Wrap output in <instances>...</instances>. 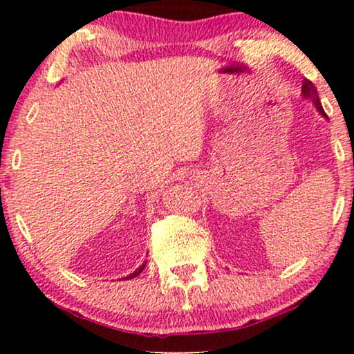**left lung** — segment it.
<instances>
[{
    "label": "left lung",
    "mask_w": 354,
    "mask_h": 354,
    "mask_svg": "<svg viewBox=\"0 0 354 354\" xmlns=\"http://www.w3.org/2000/svg\"><path fill=\"white\" fill-rule=\"evenodd\" d=\"M301 95L304 100H310L313 103V106L318 109V113L323 118H328L326 113H324L323 106H321V101H319V96H318V91H316L315 84L311 83V81L308 80H303V88H301Z\"/></svg>",
    "instance_id": "8db88e82"
}]
</instances>
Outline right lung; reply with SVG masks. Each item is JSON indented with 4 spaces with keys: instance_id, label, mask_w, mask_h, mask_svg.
Masks as SVG:
<instances>
[{
    "instance_id": "obj_1",
    "label": "right lung",
    "mask_w": 354,
    "mask_h": 354,
    "mask_svg": "<svg viewBox=\"0 0 354 354\" xmlns=\"http://www.w3.org/2000/svg\"><path fill=\"white\" fill-rule=\"evenodd\" d=\"M145 266H146V261L143 263V265H141L140 268H138V270H135V271H133V273L131 274H128V276H126V278L124 279H131V278H136V276L138 274H140L141 273V271H143L145 270Z\"/></svg>"
}]
</instances>
